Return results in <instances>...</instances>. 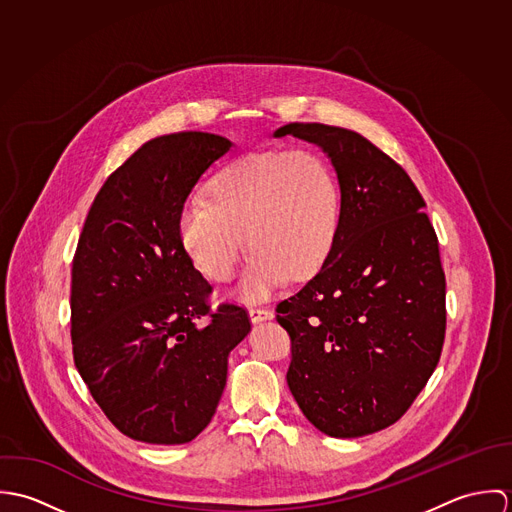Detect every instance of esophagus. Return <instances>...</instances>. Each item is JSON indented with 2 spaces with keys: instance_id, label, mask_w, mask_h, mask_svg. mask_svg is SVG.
I'll list each match as a JSON object with an SVG mask.
<instances>
[{
  "instance_id": "obj_1",
  "label": "esophagus",
  "mask_w": 512,
  "mask_h": 512,
  "mask_svg": "<svg viewBox=\"0 0 512 512\" xmlns=\"http://www.w3.org/2000/svg\"><path fill=\"white\" fill-rule=\"evenodd\" d=\"M248 313H250V319H252L254 323L266 321V319H272V317H274V311H272V309H268V307H256V305L250 307Z\"/></svg>"
}]
</instances>
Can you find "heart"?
<instances>
[{
	"label": "heart",
	"mask_w": 512,
	"mask_h": 512,
	"mask_svg": "<svg viewBox=\"0 0 512 512\" xmlns=\"http://www.w3.org/2000/svg\"><path fill=\"white\" fill-rule=\"evenodd\" d=\"M341 209L339 177L321 151L262 149L220 167L207 199L183 207L179 234L193 264L213 282L234 276L248 244L252 256L240 292L256 299L284 276L303 280L325 264Z\"/></svg>",
	"instance_id": "1"
}]
</instances>
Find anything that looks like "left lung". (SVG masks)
Wrapping results in <instances>:
<instances>
[{"mask_svg":"<svg viewBox=\"0 0 512 512\" xmlns=\"http://www.w3.org/2000/svg\"><path fill=\"white\" fill-rule=\"evenodd\" d=\"M321 147L343 195L337 242L321 270L280 301L292 339L288 386L331 438L398 422L436 370L445 339V274L426 201L410 175L357 132L286 124Z\"/></svg>","mask_w":512,"mask_h":512,"instance_id":"left-lung-1","label":"left lung"}]
</instances>
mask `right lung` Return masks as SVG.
Segmentation results:
<instances>
[{"label":"right lung","instance_id":"add662e5","mask_svg":"<svg viewBox=\"0 0 512 512\" xmlns=\"http://www.w3.org/2000/svg\"><path fill=\"white\" fill-rule=\"evenodd\" d=\"M230 142L207 132L155 138L98 191L78 238L71 282L74 365L106 418L128 438L175 445L213 420L228 353L248 311L220 303L195 270L179 217Z\"/></svg>","mask_w":512,"mask_h":512}]
</instances>
